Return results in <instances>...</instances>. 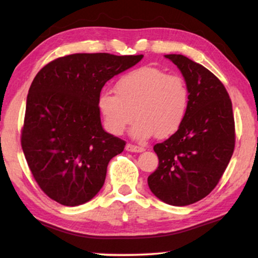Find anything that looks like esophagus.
<instances>
[{"instance_id": "esophagus-1", "label": "esophagus", "mask_w": 258, "mask_h": 258, "mask_svg": "<svg viewBox=\"0 0 258 258\" xmlns=\"http://www.w3.org/2000/svg\"><path fill=\"white\" fill-rule=\"evenodd\" d=\"M126 150L127 152H132V153H142V152H144L146 149H144L143 147H138V146H135V144L127 143Z\"/></svg>"}]
</instances>
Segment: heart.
<instances>
[{
    "label": "heart",
    "mask_w": 258,
    "mask_h": 258,
    "mask_svg": "<svg viewBox=\"0 0 258 258\" xmlns=\"http://www.w3.org/2000/svg\"><path fill=\"white\" fill-rule=\"evenodd\" d=\"M115 93H100L97 106L105 128L116 136L137 117L132 127L135 138L170 137L182 126L188 110L184 79L155 67H142L122 75L115 82Z\"/></svg>",
    "instance_id": "b5f03b06"
}]
</instances>
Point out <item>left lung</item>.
I'll list each match as a JSON object with an SVG mask.
<instances>
[{"instance_id":"obj_1","label":"left lung","mask_w":258,"mask_h":258,"mask_svg":"<svg viewBox=\"0 0 258 258\" xmlns=\"http://www.w3.org/2000/svg\"><path fill=\"white\" fill-rule=\"evenodd\" d=\"M165 57L182 73L189 104L178 131L154 146L159 166L148 185L168 205L186 206L211 193L229 164L235 147L232 100L205 67L182 54Z\"/></svg>"}]
</instances>
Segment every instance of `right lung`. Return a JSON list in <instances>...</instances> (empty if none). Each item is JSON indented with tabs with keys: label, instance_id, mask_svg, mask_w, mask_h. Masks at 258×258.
Instances as JSON below:
<instances>
[{
	"label": "right lung",
	"instance_id": "1",
	"mask_svg": "<svg viewBox=\"0 0 258 258\" xmlns=\"http://www.w3.org/2000/svg\"><path fill=\"white\" fill-rule=\"evenodd\" d=\"M142 58L76 53L49 61L35 76L20 141L32 176L52 200L81 205L104 184L109 161L126 142L103 130L97 100L106 81Z\"/></svg>",
	"mask_w": 258,
	"mask_h": 258
}]
</instances>
